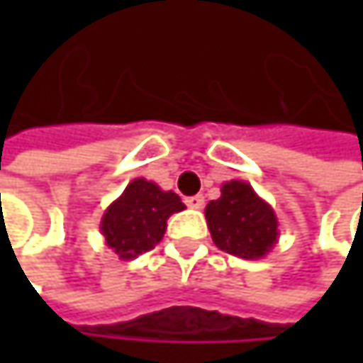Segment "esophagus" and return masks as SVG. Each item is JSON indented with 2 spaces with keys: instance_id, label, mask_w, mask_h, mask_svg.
Masks as SVG:
<instances>
[{
  "instance_id": "esophagus-1",
  "label": "esophagus",
  "mask_w": 363,
  "mask_h": 363,
  "mask_svg": "<svg viewBox=\"0 0 363 363\" xmlns=\"http://www.w3.org/2000/svg\"><path fill=\"white\" fill-rule=\"evenodd\" d=\"M184 203H186L189 208H193V210H201V208H203V197H201V195H193V197H186Z\"/></svg>"
}]
</instances>
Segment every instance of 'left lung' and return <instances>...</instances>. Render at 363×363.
<instances>
[{
	"label": "left lung",
	"mask_w": 363,
	"mask_h": 363,
	"mask_svg": "<svg viewBox=\"0 0 363 363\" xmlns=\"http://www.w3.org/2000/svg\"><path fill=\"white\" fill-rule=\"evenodd\" d=\"M206 223L220 250L246 260L264 258L279 240L275 210L246 181L220 186V197L206 206Z\"/></svg>",
	"instance_id": "left-lung-1"
}]
</instances>
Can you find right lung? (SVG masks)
<instances>
[{
  "label": "right lung",
  "instance_id": "right-lung-1",
  "mask_svg": "<svg viewBox=\"0 0 363 363\" xmlns=\"http://www.w3.org/2000/svg\"><path fill=\"white\" fill-rule=\"evenodd\" d=\"M184 210L174 191H164L147 179H134L105 210L101 233L121 260L153 250L168 227V218Z\"/></svg>",
  "mask_w": 363,
  "mask_h": 363
}]
</instances>
